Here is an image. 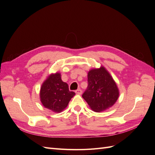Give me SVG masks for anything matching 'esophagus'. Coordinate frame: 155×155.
<instances>
[{
	"label": "esophagus",
	"mask_w": 155,
	"mask_h": 155,
	"mask_svg": "<svg viewBox=\"0 0 155 155\" xmlns=\"http://www.w3.org/2000/svg\"><path fill=\"white\" fill-rule=\"evenodd\" d=\"M75 92H76V93L78 94H82V91L81 90L80 88L78 89V90H76Z\"/></svg>",
	"instance_id": "esophagus-1"
}]
</instances>
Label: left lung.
<instances>
[{
    "label": "left lung",
    "mask_w": 155,
    "mask_h": 155,
    "mask_svg": "<svg viewBox=\"0 0 155 155\" xmlns=\"http://www.w3.org/2000/svg\"><path fill=\"white\" fill-rule=\"evenodd\" d=\"M82 97L92 110L99 112L115 104L119 97V91L110 74L101 67L88 72V87Z\"/></svg>",
    "instance_id": "obj_1"
}]
</instances>
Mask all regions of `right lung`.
I'll return each instance as SVG.
<instances>
[{
	"label": "right lung",
	"instance_id": "right-lung-1",
	"mask_svg": "<svg viewBox=\"0 0 155 155\" xmlns=\"http://www.w3.org/2000/svg\"><path fill=\"white\" fill-rule=\"evenodd\" d=\"M74 95V92L69 91L68 84L61 80L59 73L49 76L42 85L40 91L42 104L55 112L63 110Z\"/></svg>",
	"mask_w": 155,
	"mask_h": 155
}]
</instances>
